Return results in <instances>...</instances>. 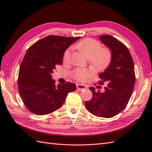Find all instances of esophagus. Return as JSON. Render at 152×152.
Listing matches in <instances>:
<instances>
[{"label": "esophagus", "mask_w": 152, "mask_h": 152, "mask_svg": "<svg viewBox=\"0 0 152 152\" xmlns=\"http://www.w3.org/2000/svg\"><path fill=\"white\" fill-rule=\"evenodd\" d=\"M76 88L78 90H80V91H81V90L86 89V86L85 85H83V84H80V83L78 84H78H76Z\"/></svg>", "instance_id": "esophagus-1"}]
</instances>
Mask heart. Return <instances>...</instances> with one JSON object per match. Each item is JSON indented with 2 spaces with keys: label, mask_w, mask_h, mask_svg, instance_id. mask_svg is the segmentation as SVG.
<instances>
[{
  "label": "heart",
  "mask_w": 152,
  "mask_h": 152,
  "mask_svg": "<svg viewBox=\"0 0 152 152\" xmlns=\"http://www.w3.org/2000/svg\"><path fill=\"white\" fill-rule=\"evenodd\" d=\"M75 47L80 53L89 60L91 65L98 70H102L108 66L112 59V51L108 48H101V44L94 39L85 38L76 44ZM70 57V50H66L63 55V61L67 62ZM93 74L90 69H76L73 72V77L76 80L83 82Z\"/></svg>",
  "instance_id": "b5f03b06"
}]
</instances>
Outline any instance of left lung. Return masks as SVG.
<instances>
[{"mask_svg": "<svg viewBox=\"0 0 152 152\" xmlns=\"http://www.w3.org/2000/svg\"><path fill=\"white\" fill-rule=\"evenodd\" d=\"M99 38L112 51L110 65L104 72L99 74L101 79L100 84L104 82L108 84L103 91H96L93 87L89 88L93 96L90 101L85 102V106L93 115L110 118L121 112L128 104L135 83L134 67L125 45L108 34Z\"/></svg>", "mask_w": 152, "mask_h": 152, "instance_id": "left-lung-1", "label": "left lung"}]
</instances>
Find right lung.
<instances>
[{"mask_svg": "<svg viewBox=\"0 0 152 152\" xmlns=\"http://www.w3.org/2000/svg\"><path fill=\"white\" fill-rule=\"evenodd\" d=\"M80 37L50 35L28 48L21 63L18 89L27 109L36 115L50 114L60 108L69 93L75 91L73 83L56 86L51 74L63 63L64 51Z\"/></svg>", "mask_w": 152, "mask_h": 152, "instance_id": "obj_1", "label": "right lung"}]
</instances>
